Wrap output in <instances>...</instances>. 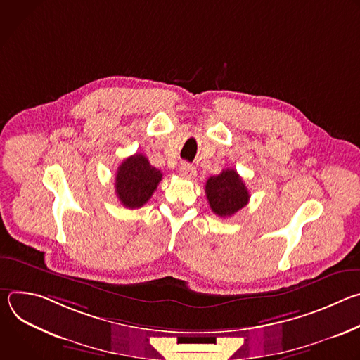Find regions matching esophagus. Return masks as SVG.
I'll return each mask as SVG.
<instances>
[{"mask_svg": "<svg viewBox=\"0 0 360 360\" xmlns=\"http://www.w3.org/2000/svg\"><path fill=\"white\" fill-rule=\"evenodd\" d=\"M179 172L184 178H188V179H193L196 176V169L189 164H182L179 168Z\"/></svg>", "mask_w": 360, "mask_h": 360, "instance_id": "1", "label": "esophagus"}]
</instances>
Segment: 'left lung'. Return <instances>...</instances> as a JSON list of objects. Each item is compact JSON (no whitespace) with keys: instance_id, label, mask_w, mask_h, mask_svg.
I'll list each match as a JSON object with an SVG mask.
<instances>
[{"instance_id":"obj_1","label":"left lung","mask_w":360,"mask_h":360,"mask_svg":"<svg viewBox=\"0 0 360 360\" xmlns=\"http://www.w3.org/2000/svg\"><path fill=\"white\" fill-rule=\"evenodd\" d=\"M205 192L211 210L221 218L232 217L249 200L248 188L235 169H224L219 175L211 176Z\"/></svg>"}]
</instances>
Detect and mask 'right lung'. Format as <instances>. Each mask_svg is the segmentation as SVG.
I'll return each mask as SVG.
<instances>
[{
	"label": "right lung",
	"instance_id": "1",
	"mask_svg": "<svg viewBox=\"0 0 360 360\" xmlns=\"http://www.w3.org/2000/svg\"><path fill=\"white\" fill-rule=\"evenodd\" d=\"M161 179L162 172L152 167L142 153H135L118 167L115 192L125 208H141L150 199Z\"/></svg>",
	"mask_w": 360,
	"mask_h": 360
}]
</instances>
